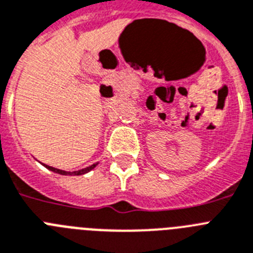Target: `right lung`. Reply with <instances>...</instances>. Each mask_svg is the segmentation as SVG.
<instances>
[{"label":"right lung","instance_id":"add662e5","mask_svg":"<svg viewBox=\"0 0 253 253\" xmlns=\"http://www.w3.org/2000/svg\"><path fill=\"white\" fill-rule=\"evenodd\" d=\"M43 166L45 167L47 169H49V170H52V172L54 173H58V174H62V175H81V174H85V173L90 172L91 169L95 168L96 166H98V163L95 164H91V166L86 167V168L84 169H80V170H75V172H66V170H62V169H57V168H53V167H49V166H45V164H43Z\"/></svg>","mask_w":253,"mask_h":253}]
</instances>
